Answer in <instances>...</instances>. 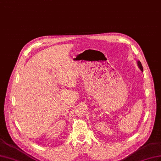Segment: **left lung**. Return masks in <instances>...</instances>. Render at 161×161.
<instances>
[{
  "instance_id": "left-lung-1",
  "label": "left lung",
  "mask_w": 161,
  "mask_h": 161,
  "mask_svg": "<svg viewBox=\"0 0 161 161\" xmlns=\"http://www.w3.org/2000/svg\"><path fill=\"white\" fill-rule=\"evenodd\" d=\"M138 67H139V68L141 69V70L142 71H143V68H142V64H141V61H138Z\"/></svg>"
}]
</instances>
